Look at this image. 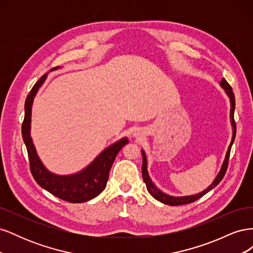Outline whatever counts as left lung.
I'll return each instance as SVG.
<instances>
[{"label": "left lung", "instance_id": "left-lung-1", "mask_svg": "<svg viewBox=\"0 0 253 253\" xmlns=\"http://www.w3.org/2000/svg\"><path fill=\"white\" fill-rule=\"evenodd\" d=\"M220 85L225 88L227 95L230 97V100H231V112H230V115H231V124L233 126V136H232L231 143H230V145H229V148H228L227 154H226V157H225V160H224V164H223V166H221V169H220L218 175L216 176L215 180L213 181V183L208 189H206L205 191H203V192L200 193V194L192 195V196H185V197H173V196H170V195H167L164 192H162V191H160L159 189H157L154 186V183L152 182L150 176L148 174V170H147V158H145L144 152L141 151V153H142V168H141V170H142V178H143V181L145 182V186H147V189L149 191V193L153 197H154L155 200L162 202V203H164L166 205H169V206H179V205L191 204V203H193V202H195L197 200H200L202 196H204L206 193H208L209 191H211L214 187H216L218 183L221 181V179L224 178V176H225L226 171H227V168H228L229 157H230L231 147H232L233 141L235 139V134H236V125H235V120H234L235 97H234V94H233L232 87L230 86V84L227 82V80L225 78L220 81Z\"/></svg>", "mask_w": 253, "mask_h": 253}]
</instances>
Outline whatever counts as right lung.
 Here are the masks:
<instances>
[{"label": "right lung", "mask_w": 253, "mask_h": 253, "mask_svg": "<svg viewBox=\"0 0 253 253\" xmlns=\"http://www.w3.org/2000/svg\"><path fill=\"white\" fill-rule=\"evenodd\" d=\"M46 75H43L29 91L25 100V115L22 124V137L25 142L29 159V168L38 185L49 193L68 203H84L96 197L104 190L109 179L110 170L118 152L128 140L124 138L105 149L86 169L78 174L70 176H58L45 169L38 157L32 138L29 135L30 115L34 97Z\"/></svg>", "instance_id": "1"}]
</instances>
